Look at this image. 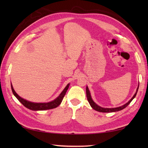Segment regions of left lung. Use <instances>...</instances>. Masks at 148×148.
<instances>
[{"instance_id": "1", "label": "left lung", "mask_w": 148, "mask_h": 148, "mask_svg": "<svg viewBox=\"0 0 148 148\" xmlns=\"http://www.w3.org/2000/svg\"><path fill=\"white\" fill-rule=\"evenodd\" d=\"M138 89H139V86H138L136 92V93H135L134 97L127 103H125V104L123 106L118 107V108H101V107H100L98 105H97L96 103L93 101L92 97H91V95H90V91L88 90V88L87 86H86V97H87L88 101L91 107H92L93 109H95V110H96V111H99V112H116V111H121V110L125 109L126 107H127L128 105H129L130 103L132 102V100L135 98V97H136Z\"/></svg>"}]
</instances>
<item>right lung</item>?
Here are the masks:
<instances>
[{
	"instance_id": "right-lung-1",
	"label": "right lung",
	"mask_w": 148,
	"mask_h": 148,
	"mask_svg": "<svg viewBox=\"0 0 148 148\" xmlns=\"http://www.w3.org/2000/svg\"><path fill=\"white\" fill-rule=\"evenodd\" d=\"M69 84H68L66 87L64 88V90L62 91V92L60 94V95L56 98L55 100H53V101L48 102V103H34L28 101V100H25L21 98L18 94L16 93L14 90L13 89L11 84V89L12 92L13 93L14 95L16 97L17 99L20 101L22 104H23L25 107H26L27 108L29 109L32 111H43V110H47V109H51L53 108H55L56 107H58L60 104L63 99L65 95L67 90L69 88Z\"/></svg>"
}]
</instances>
